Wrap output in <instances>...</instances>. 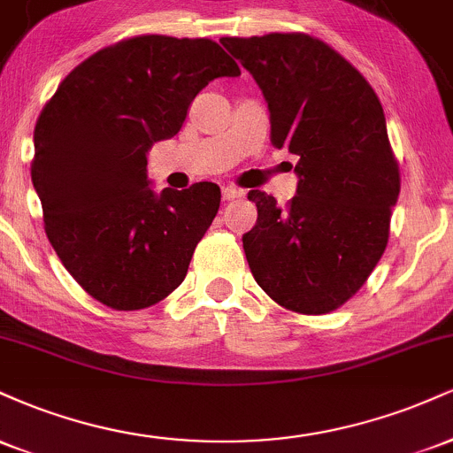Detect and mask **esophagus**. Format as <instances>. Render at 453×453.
<instances>
[{
    "label": "esophagus",
    "mask_w": 453,
    "mask_h": 453,
    "mask_svg": "<svg viewBox=\"0 0 453 453\" xmlns=\"http://www.w3.org/2000/svg\"><path fill=\"white\" fill-rule=\"evenodd\" d=\"M221 196H223V200L230 202V200H236V197H242L244 191L238 189V187H223Z\"/></svg>",
    "instance_id": "obj_1"
}]
</instances>
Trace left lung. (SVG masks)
<instances>
[{"mask_svg":"<svg viewBox=\"0 0 453 453\" xmlns=\"http://www.w3.org/2000/svg\"><path fill=\"white\" fill-rule=\"evenodd\" d=\"M268 102L270 142L298 155V191L280 209L251 189L257 223L242 236L259 288L303 315L339 309L366 283L400 194L386 114L366 78L306 34L223 38Z\"/></svg>","mask_w":453,"mask_h":453,"instance_id":"8db88e82","label":"left lung"}]
</instances>
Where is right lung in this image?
I'll return each instance as SVG.
<instances>
[{
	"instance_id": "obj_1",
	"label": "right lung",
	"mask_w": 453,
	"mask_h": 453,
	"mask_svg": "<svg viewBox=\"0 0 453 453\" xmlns=\"http://www.w3.org/2000/svg\"><path fill=\"white\" fill-rule=\"evenodd\" d=\"M236 61L206 38L136 35L67 74L34 129L31 180L67 273L114 311L157 304L183 283L221 189H150L147 153L179 134L194 97Z\"/></svg>"
}]
</instances>
